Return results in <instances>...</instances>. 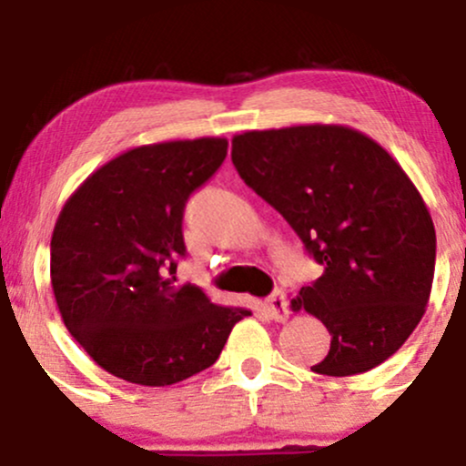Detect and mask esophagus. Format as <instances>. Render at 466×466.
<instances>
[{"label":"esophagus","mask_w":466,"mask_h":466,"mask_svg":"<svg viewBox=\"0 0 466 466\" xmlns=\"http://www.w3.org/2000/svg\"><path fill=\"white\" fill-rule=\"evenodd\" d=\"M265 307H267V313H269L271 319H276V322H287L289 319L287 293L282 291V289H276V291L267 298Z\"/></svg>","instance_id":"34e87169"}]
</instances>
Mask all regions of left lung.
<instances>
[{"mask_svg":"<svg viewBox=\"0 0 466 466\" xmlns=\"http://www.w3.org/2000/svg\"><path fill=\"white\" fill-rule=\"evenodd\" d=\"M232 162L324 265L291 300L330 333L311 370L350 377L392 357L425 313L436 265L434 221L397 159L350 127L300 125L234 136Z\"/></svg>","mask_w":466,"mask_h":466,"instance_id":"obj_1","label":"left lung"}]
</instances>
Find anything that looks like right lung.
Returning <instances> with one entry per match:
<instances>
[{"instance_id":"obj_1","label":"right lung","mask_w":466,"mask_h":466,"mask_svg":"<svg viewBox=\"0 0 466 466\" xmlns=\"http://www.w3.org/2000/svg\"><path fill=\"white\" fill-rule=\"evenodd\" d=\"M228 155L226 137L131 148L94 170L56 218L50 278L74 339L117 379L173 386L218 360L251 311L179 285L184 208Z\"/></svg>"}]
</instances>
